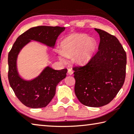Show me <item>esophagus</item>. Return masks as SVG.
I'll return each mask as SVG.
<instances>
[{"mask_svg": "<svg viewBox=\"0 0 134 134\" xmlns=\"http://www.w3.org/2000/svg\"><path fill=\"white\" fill-rule=\"evenodd\" d=\"M68 73H69L70 75H73V70H72L69 69V70H68Z\"/></svg>", "mask_w": 134, "mask_h": 134, "instance_id": "1", "label": "esophagus"}]
</instances>
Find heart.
Instances as JSON below:
<instances>
[{"label": "heart", "instance_id": "b5f03b06", "mask_svg": "<svg viewBox=\"0 0 134 134\" xmlns=\"http://www.w3.org/2000/svg\"><path fill=\"white\" fill-rule=\"evenodd\" d=\"M89 38L85 35H78L70 37L62 44V52L59 53V59L63 63L66 62L65 57H70L76 54V60L84 63L88 60L95 49V44L88 41Z\"/></svg>", "mask_w": 134, "mask_h": 134}]
</instances>
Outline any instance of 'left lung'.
Returning <instances> with one entry per match:
<instances>
[{
    "label": "left lung",
    "instance_id": "8db88e82",
    "mask_svg": "<svg viewBox=\"0 0 134 134\" xmlns=\"http://www.w3.org/2000/svg\"><path fill=\"white\" fill-rule=\"evenodd\" d=\"M95 30L100 37L98 51L88 63L73 70L79 101L88 107H99L113 100L124 85L126 54L116 37Z\"/></svg>",
    "mask_w": 134,
    "mask_h": 134
}]
</instances>
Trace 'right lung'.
I'll return each mask as SVG.
<instances>
[{
    "mask_svg": "<svg viewBox=\"0 0 134 134\" xmlns=\"http://www.w3.org/2000/svg\"><path fill=\"white\" fill-rule=\"evenodd\" d=\"M65 27L40 25L29 29L15 42L8 54V77L10 86L16 97L27 107L37 109L44 107L55 94L56 86L66 76L67 69L55 70L47 67L35 79L25 81L18 76L16 60L21 49L30 40L54 46L56 40Z\"/></svg>",
    "mask_w": 134,
    "mask_h": 134,
    "instance_id": "right-lung-1",
    "label": "right lung"
}]
</instances>
